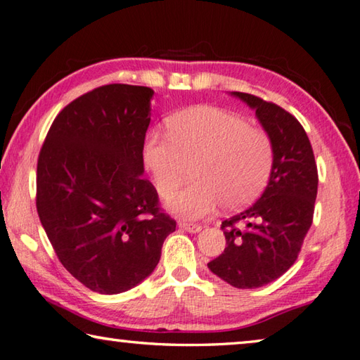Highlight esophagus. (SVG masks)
Listing matches in <instances>:
<instances>
[{"mask_svg":"<svg viewBox=\"0 0 360 360\" xmlns=\"http://www.w3.org/2000/svg\"><path fill=\"white\" fill-rule=\"evenodd\" d=\"M178 225H179V228H182V230H186L188 233H200L201 231V225L192 224V221H187V220H179Z\"/></svg>","mask_w":360,"mask_h":360,"instance_id":"34e87169","label":"esophagus"}]
</instances>
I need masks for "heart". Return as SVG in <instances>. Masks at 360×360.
I'll use <instances>...</instances> for the list:
<instances>
[{"label":"heart","instance_id":"1","mask_svg":"<svg viewBox=\"0 0 360 360\" xmlns=\"http://www.w3.org/2000/svg\"><path fill=\"white\" fill-rule=\"evenodd\" d=\"M169 136L153 132L143 160L160 197H169L194 167L192 186L167 200L184 219H202L220 202L226 211L257 200L274 172L276 151L269 134L244 117L215 107H193L168 121Z\"/></svg>","mask_w":360,"mask_h":360}]
</instances>
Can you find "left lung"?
Listing matches in <instances>:
<instances>
[{
    "instance_id": "1",
    "label": "left lung",
    "mask_w": 360,
    "mask_h": 360,
    "mask_svg": "<svg viewBox=\"0 0 360 360\" xmlns=\"http://www.w3.org/2000/svg\"><path fill=\"white\" fill-rule=\"evenodd\" d=\"M255 110L274 143V172L261 198L221 221L226 247L207 267L234 288L274 282L297 259L310 230L318 192L315 155L304 127L291 113L261 97L238 93Z\"/></svg>"
}]
</instances>
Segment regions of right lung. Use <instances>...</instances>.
<instances>
[{
    "label": "right lung",
    "mask_w": 360,
    "mask_h": 360,
    "mask_svg": "<svg viewBox=\"0 0 360 360\" xmlns=\"http://www.w3.org/2000/svg\"><path fill=\"white\" fill-rule=\"evenodd\" d=\"M153 94L121 83L89 91L61 110L39 153V219L61 264L91 291L143 282L176 230L141 176Z\"/></svg>",
    "instance_id": "obj_1"
}]
</instances>
